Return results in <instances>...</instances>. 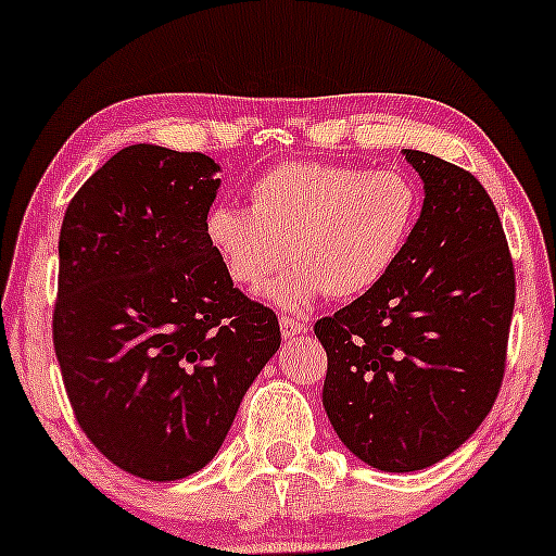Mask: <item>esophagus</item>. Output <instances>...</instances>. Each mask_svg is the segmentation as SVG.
<instances>
[{
    "mask_svg": "<svg viewBox=\"0 0 556 556\" xmlns=\"http://www.w3.org/2000/svg\"><path fill=\"white\" fill-rule=\"evenodd\" d=\"M304 330V323L296 320V317H280V333H283V339H294Z\"/></svg>",
    "mask_w": 556,
    "mask_h": 556,
    "instance_id": "obj_1",
    "label": "esophagus"
}]
</instances>
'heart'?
Wrapping results in <instances>:
<instances>
[{
  "label": "heart",
  "mask_w": 556,
  "mask_h": 556,
  "mask_svg": "<svg viewBox=\"0 0 556 556\" xmlns=\"http://www.w3.org/2000/svg\"><path fill=\"white\" fill-rule=\"evenodd\" d=\"M249 199V207H210L204 239L226 276L244 289H262L286 257L296 260L267 289L283 309L307 307L326 291L357 299L378 289L402 260L422 207L407 173L336 162L270 167Z\"/></svg>",
  "instance_id": "1"
}]
</instances>
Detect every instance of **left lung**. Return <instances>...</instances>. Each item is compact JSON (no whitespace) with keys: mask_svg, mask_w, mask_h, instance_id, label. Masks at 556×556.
I'll return each instance as SVG.
<instances>
[{"mask_svg":"<svg viewBox=\"0 0 556 556\" xmlns=\"http://www.w3.org/2000/svg\"><path fill=\"white\" fill-rule=\"evenodd\" d=\"M404 157L426 199L402 260L315 323L330 426L386 472L435 465L476 433L502 389L515 309L507 236L480 180L428 152Z\"/></svg>","mask_w":556,"mask_h":556,"instance_id":"1","label":"left lung"}]
</instances>
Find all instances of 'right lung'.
Masks as SVG:
<instances>
[{"label":"right lung","mask_w":556,"mask_h":556,"mask_svg":"<svg viewBox=\"0 0 556 556\" xmlns=\"http://www.w3.org/2000/svg\"><path fill=\"white\" fill-rule=\"evenodd\" d=\"M215 160L134 143L67 204L52 336L86 439L143 480L202 470L278 352L276 312L204 239Z\"/></svg>","instance_id":"obj_1"}]
</instances>
